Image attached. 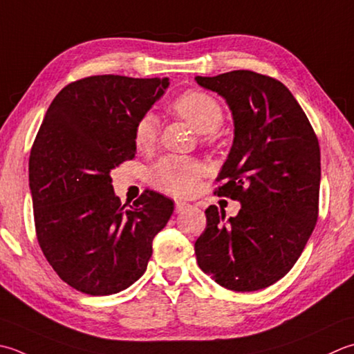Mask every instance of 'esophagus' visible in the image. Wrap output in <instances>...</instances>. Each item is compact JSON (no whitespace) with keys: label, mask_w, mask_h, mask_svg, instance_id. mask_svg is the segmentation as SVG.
Returning a JSON list of instances; mask_svg holds the SVG:
<instances>
[{"label":"esophagus","mask_w":354,"mask_h":354,"mask_svg":"<svg viewBox=\"0 0 354 354\" xmlns=\"http://www.w3.org/2000/svg\"><path fill=\"white\" fill-rule=\"evenodd\" d=\"M189 207H190V205L187 204V203H183V201H175V212H176V213H181V212L189 209Z\"/></svg>","instance_id":"34e87169"}]
</instances>
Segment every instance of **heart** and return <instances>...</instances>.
<instances>
[{"mask_svg":"<svg viewBox=\"0 0 354 354\" xmlns=\"http://www.w3.org/2000/svg\"><path fill=\"white\" fill-rule=\"evenodd\" d=\"M171 110L181 116L209 142L224 122V110L214 96L203 90H187L171 102ZM158 140V120L147 112L138 118L133 129V141L138 150L147 151ZM203 167L193 159L181 156H164L149 169V183L155 189L175 196H185L195 190Z\"/></svg>","mask_w":354,"mask_h":354,"instance_id":"heart-1","label":"heart"}]
</instances>
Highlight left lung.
<instances>
[{
	"label": "left lung",
	"instance_id": "left-lung-1",
	"mask_svg": "<svg viewBox=\"0 0 354 354\" xmlns=\"http://www.w3.org/2000/svg\"><path fill=\"white\" fill-rule=\"evenodd\" d=\"M227 100L234 141L214 195L239 201L225 223L216 205L195 242L198 266L219 286L256 292L299 259L319 216L321 150L308 118L281 81L252 71L196 76Z\"/></svg>",
	"mask_w": 354,
	"mask_h": 354
}]
</instances>
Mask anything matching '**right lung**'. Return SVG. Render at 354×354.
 <instances>
[{
    "instance_id": "obj_1",
    "label": "right lung",
    "mask_w": 354,
    "mask_h": 354,
    "mask_svg": "<svg viewBox=\"0 0 354 354\" xmlns=\"http://www.w3.org/2000/svg\"><path fill=\"white\" fill-rule=\"evenodd\" d=\"M167 86V78L86 76L47 109L29 159L35 232L48 264L78 292L107 296L140 279L171 216V201L151 190L127 209L110 178L135 158L138 118Z\"/></svg>"
}]
</instances>
